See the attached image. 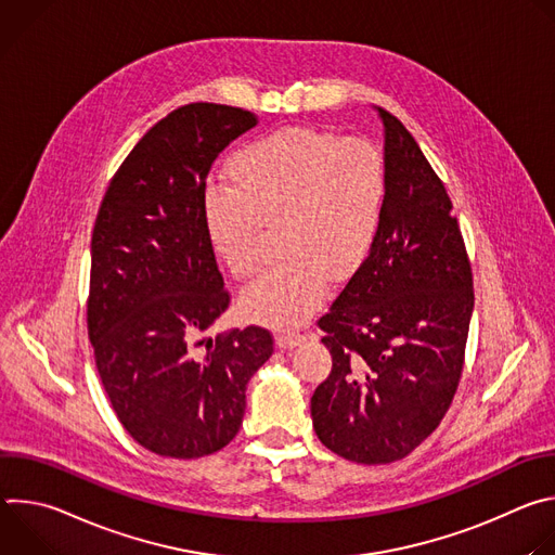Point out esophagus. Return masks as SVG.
<instances>
[{
	"mask_svg": "<svg viewBox=\"0 0 555 555\" xmlns=\"http://www.w3.org/2000/svg\"><path fill=\"white\" fill-rule=\"evenodd\" d=\"M302 340H305L302 334H298V332H287V334H281V336L276 338V345H279V349H292V347L300 345Z\"/></svg>",
	"mask_w": 555,
	"mask_h": 555,
	"instance_id": "1",
	"label": "esophagus"
}]
</instances>
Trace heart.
Returning <instances> with one entry per match:
<instances>
[{
  "label": "heart",
  "mask_w": 555,
  "mask_h": 555,
  "mask_svg": "<svg viewBox=\"0 0 555 555\" xmlns=\"http://www.w3.org/2000/svg\"><path fill=\"white\" fill-rule=\"evenodd\" d=\"M230 186L204 197V228L215 255L236 279L261 266V228L279 225L285 263L263 272L242 296L250 319L294 327L319 309L327 279L345 281L371 253L388 193L377 144L292 127L248 142L228 163Z\"/></svg>",
  "instance_id": "1"
}]
</instances>
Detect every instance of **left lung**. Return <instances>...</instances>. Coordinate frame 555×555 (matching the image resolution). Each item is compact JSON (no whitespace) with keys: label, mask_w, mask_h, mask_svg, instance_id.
I'll return each instance as SVG.
<instances>
[{"label":"left lung","mask_w":555,"mask_h":555,"mask_svg":"<svg viewBox=\"0 0 555 555\" xmlns=\"http://www.w3.org/2000/svg\"><path fill=\"white\" fill-rule=\"evenodd\" d=\"M384 122L388 193L377 240L321 315L332 373L311 395L313 430L347 461L411 454L441 424L456 392L472 268L443 182L411 131Z\"/></svg>","instance_id":"obj_1"}]
</instances>
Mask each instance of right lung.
I'll use <instances>...</instances> for the list:
<instances>
[{
	"instance_id": "obj_1",
	"label": "right lung",
	"mask_w": 555,
	"mask_h": 555,
	"mask_svg": "<svg viewBox=\"0 0 555 555\" xmlns=\"http://www.w3.org/2000/svg\"><path fill=\"white\" fill-rule=\"evenodd\" d=\"M253 112L191 103L125 157L92 232L88 334L114 413L146 450L197 459L228 446L246 386L274 351L263 327L206 330L228 309L204 228L215 157L257 125Z\"/></svg>"
}]
</instances>
